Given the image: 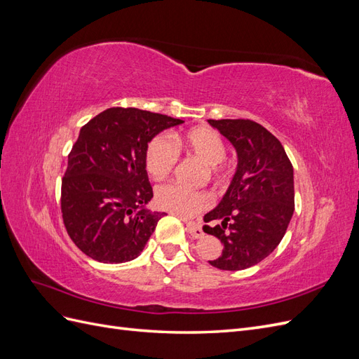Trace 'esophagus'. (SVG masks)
<instances>
[{"mask_svg": "<svg viewBox=\"0 0 359 359\" xmlns=\"http://www.w3.org/2000/svg\"><path fill=\"white\" fill-rule=\"evenodd\" d=\"M187 232H189L193 238H202V236H203L202 226L198 224V223H190V222H187Z\"/></svg>", "mask_w": 359, "mask_h": 359, "instance_id": "34e87169", "label": "esophagus"}]
</instances>
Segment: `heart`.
Wrapping results in <instances>:
<instances>
[{
  "instance_id": "1",
  "label": "heart",
  "mask_w": 359,
  "mask_h": 359,
  "mask_svg": "<svg viewBox=\"0 0 359 359\" xmlns=\"http://www.w3.org/2000/svg\"><path fill=\"white\" fill-rule=\"evenodd\" d=\"M177 142L210 166L220 165L226 156L222 136L210 127H194L177 137ZM177 161L178 149L168 136H157L151 140L147 149V170L151 177L156 180L166 178L175 168ZM154 202L160 210L190 219L208 208L211 198L206 193L193 191L169 182L156 189Z\"/></svg>"
}]
</instances>
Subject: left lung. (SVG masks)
<instances>
[{
  "label": "left lung",
  "instance_id": "obj_1",
  "mask_svg": "<svg viewBox=\"0 0 359 359\" xmlns=\"http://www.w3.org/2000/svg\"><path fill=\"white\" fill-rule=\"evenodd\" d=\"M229 140L238 165L219 205L203 215V232L219 238L222 255L208 262L240 271L262 262L287 231L295 208L293 168L280 140L250 119H208Z\"/></svg>",
  "mask_w": 359,
  "mask_h": 359
}]
</instances>
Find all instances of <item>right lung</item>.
I'll return each instance as SVG.
<instances>
[{
  "label": "right lung",
  "mask_w": 359,
  "mask_h": 359,
  "mask_svg": "<svg viewBox=\"0 0 359 359\" xmlns=\"http://www.w3.org/2000/svg\"><path fill=\"white\" fill-rule=\"evenodd\" d=\"M182 119L136 107H111L85 124L61 186L62 220L82 253L123 264L145 248L165 212L147 208L148 144Z\"/></svg>",
  "instance_id": "add662e5"
}]
</instances>
